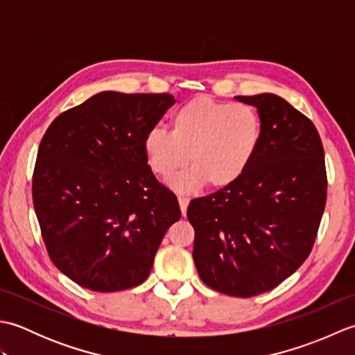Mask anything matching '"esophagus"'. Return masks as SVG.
I'll use <instances>...</instances> for the list:
<instances>
[{
  "instance_id": "obj_1",
  "label": "esophagus",
  "mask_w": 355,
  "mask_h": 355,
  "mask_svg": "<svg viewBox=\"0 0 355 355\" xmlns=\"http://www.w3.org/2000/svg\"><path fill=\"white\" fill-rule=\"evenodd\" d=\"M178 205H180V209H182V214H183V216H186V212H187V205H189V200L184 198V197H178Z\"/></svg>"
}]
</instances>
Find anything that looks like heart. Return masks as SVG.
Wrapping results in <instances>:
<instances>
[{"mask_svg":"<svg viewBox=\"0 0 355 355\" xmlns=\"http://www.w3.org/2000/svg\"><path fill=\"white\" fill-rule=\"evenodd\" d=\"M262 145V120L252 105L218 102L206 96L183 103L171 119V131L155 128L143 139V153L154 173L169 178L183 193L229 189L250 169Z\"/></svg>","mask_w":355,"mask_h":355,"instance_id":"b5f03b06","label":"heart"}]
</instances>
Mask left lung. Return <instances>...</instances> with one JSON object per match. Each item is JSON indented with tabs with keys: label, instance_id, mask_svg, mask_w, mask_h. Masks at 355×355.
Listing matches in <instances>:
<instances>
[{
	"label": "left lung",
	"instance_id": "8db88e82",
	"mask_svg": "<svg viewBox=\"0 0 355 355\" xmlns=\"http://www.w3.org/2000/svg\"><path fill=\"white\" fill-rule=\"evenodd\" d=\"M262 120V145L229 189L195 198L193 262L210 288L236 297L273 290L310 254L327 202L325 153L315 126L282 97L236 96Z\"/></svg>",
	"mask_w": 355,
	"mask_h": 355
}]
</instances>
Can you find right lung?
Returning <instances> with one entry per match:
<instances>
[{"label": "right lung", "instance_id": "add662e5", "mask_svg": "<svg viewBox=\"0 0 355 355\" xmlns=\"http://www.w3.org/2000/svg\"><path fill=\"white\" fill-rule=\"evenodd\" d=\"M172 94L102 92L62 112L37 149L32 195L53 263L84 288L111 293L146 281L177 197L157 182L143 139Z\"/></svg>", "mask_w": 355, "mask_h": 355}]
</instances>
